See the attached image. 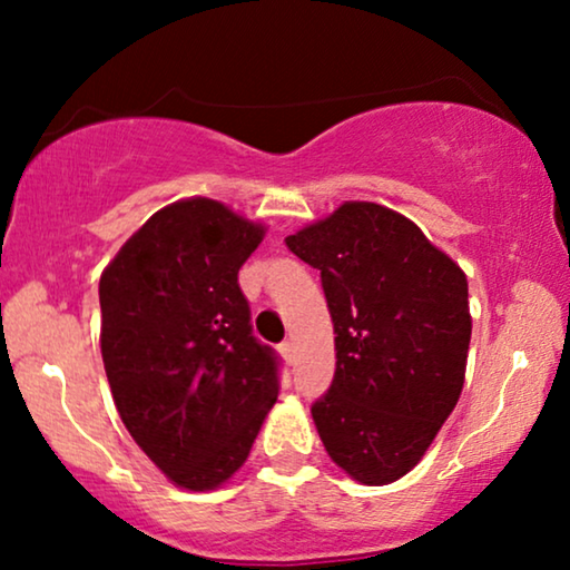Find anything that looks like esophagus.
Segmentation results:
<instances>
[{"label":"esophagus","instance_id":"1","mask_svg":"<svg viewBox=\"0 0 570 570\" xmlns=\"http://www.w3.org/2000/svg\"><path fill=\"white\" fill-rule=\"evenodd\" d=\"M279 353H283L287 363L295 361V345H293V342H283V345H279Z\"/></svg>","mask_w":570,"mask_h":570}]
</instances>
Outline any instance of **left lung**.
Instances as JSON below:
<instances>
[{
  "label": "left lung",
  "mask_w": 570,
  "mask_h": 570,
  "mask_svg": "<svg viewBox=\"0 0 570 570\" xmlns=\"http://www.w3.org/2000/svg\"><path fill=\"white\" fill-rule=\"evenodd\" d=\"M322 272L337 368L311 407L332 462L363 485L415 466L454 412L472 337L466 275L410 217L345 202L285 238Z\"/></svg>",
  "instance_id": "1"
}]
</instances>
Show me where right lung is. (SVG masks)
I'll use <instances>...</instances> for the list:
<instances>
[{"label": "right lung", "mask_w": 570, "mask_h": 570, "mask_svg": "<svg viewBox=\"0 0 570 570\" xmlns=\"http://www.w3.org/2000/svg\"><path fill=\"white\" fill-rule=\"evenodd\" d=\"M262 223L207 197L163 207L100 275V355L131 439L184 490L228 482L277 402L238 269Z\"/></svg>", "instance_id": "right-lung-1"}]
</instances>
